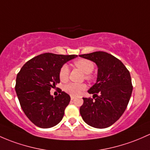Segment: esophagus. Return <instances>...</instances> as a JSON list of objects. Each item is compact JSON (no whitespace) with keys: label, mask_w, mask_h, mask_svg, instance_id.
Returning <instances> with one entry per match:
<instances>
[{"label":"esophagus","mask_w":150,"mask_h":150,"mask_svg":"<svg viewBox=\"0 0 150 150\" xmlns=\"http://www.w3.org/2000/svg\"><path fill=\"white\" fill-rule=\"evenodd\" d=\"M74 99H75V97H74V96H71V100H73Z\"/></svg>","instance_id":"1"}]
</instances>
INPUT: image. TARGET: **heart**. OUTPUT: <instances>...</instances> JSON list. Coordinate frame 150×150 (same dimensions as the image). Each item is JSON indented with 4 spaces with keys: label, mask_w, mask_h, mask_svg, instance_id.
<instances>
[{
    "label": "heart",
    "mask_w": 150,
    "mask_h": 150,
    "mask_svg": "<svg viewBox=\"0 0 150 150\" xmlns=\"http://www.w3.org/2000/svg\"><path fill=\"white\" fill-rule=\"evenodd\" d=\"M74 64H75V67H78L82 72H83L86 74L85 75V78L86 80H92L93 76L91 74V72L94 69V64L92 61L88 60V59H80L75 61ZM69 73H70V70H69L68 66L66 65V64H64V65L62 66L59 72V78L61 81H67L69 78ZM86 84H83V83H70L64 86V90L66 93H69L70 95L77 96L80 95L82 92L84 90H86Z\"/></svg>",
    "instance_id": "b5f03b06"
}]
</instances>
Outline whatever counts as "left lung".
I'll return each instance as SVG.
<instances>
[{"label":"left lung","mask_w":150,"mask_h":150,"mask_svg":"<svg viewBox=\"0 0 150 150\" xmlns=\"http://www.w3.org/2000/svg\"><path fill=\"white\" fill-rule=\"evenodd\" d=\"M80 57L93 61L98 66L96 83L88 91L93 98H83L80 113L86 124L104 129L114 124L125 111L133 86L129 71L111 54L95 52Z\"/></svg>","instance_id":"1"}]
</instances>
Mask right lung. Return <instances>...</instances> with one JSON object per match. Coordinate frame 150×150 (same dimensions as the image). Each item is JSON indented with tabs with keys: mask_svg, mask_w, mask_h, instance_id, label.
Wrapping results in <instances>:
<instances>
[{
	"mask_svg": "<svg viewBox=\"0 0 150 150\" xmlns=\"http://www.w3.org/2000/svg\"><path fill=\"white\" fill-rule=\"evenodd\" d=\"M77 55L45 53L23 64L17 74L15 90L20 105L28 119L38 127L51 128L59 124L70 97L60 91L56 97L50 90L60 80L59 72L67 61Z\"/></svg>",
	"mask_w": 150,
	"mask_h": 150,
	"instance_id": "1",
	"label": "right lung"
}]
</instances>
